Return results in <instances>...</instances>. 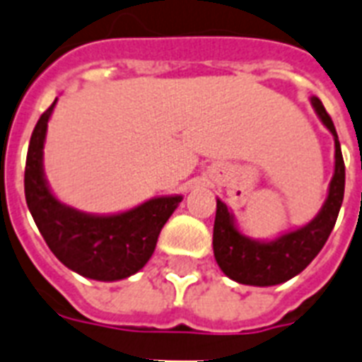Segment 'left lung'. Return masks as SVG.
I'll use <instances>...</instances> for the list:
<instances>
[{
  "instance_id": "obj_1",
  "label": "left lung",
  "mask_w": 362,
  "mask_h": 362,
  "mask_svg": "<svg viewBox=\"0 0 362 362\" xmlns=\"http://www.w3.org/2000/svg\"><path fill=\"white\" fill-rule=\"evenodd\" d=\"M310 104L334 139V173L329 182L327 199L322 210L307 225L284 232L273 240H252L245 236L238 228L227 204L217 199L214 257L221 272L236 283L249 286H275L286 283L313 262L337 223L346 184L342 151L333 120L325 111L324 104L316 96L310 98Z\"/></svg>"
}]
</instances>
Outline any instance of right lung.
I'll list each match as a JSON object with an SVG mask.
<instances>
[{
    "label": "right lung",
    "instance_id": "right-lung-1",
    "mask_svg": "<svg viewBox=\"0 0 362 362\" xmlns=\"http://www.w3.org/2000/svg\"><path fill=\"white\" fill-rule=\"evenodd\" d=\"M57 98L35 126L25 161V201L49 251L81 277L113 283L137 273L151 260L161 228L182 195L148 199L119 214H87L52 193L44 175V141Z\"/></svg>",
    "mask_w": 362,
    "mask_h": 362
}]
</instances>
